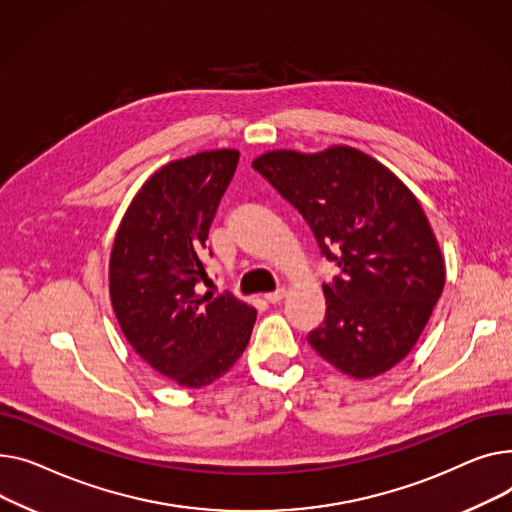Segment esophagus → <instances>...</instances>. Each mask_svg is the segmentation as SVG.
Segmentation results:
<instances>
[{"label": "esophagus", "mask_w": 512, "mask_h": 512, "mask_svg": "<svg viewBox=\"0 0 512 512\" xmlns=\"http://www.w3.org/2000/svg\"><path fill=\"white\" fill-rule=\"evenodd\" d=\"M287 297V289L285 287H281V289H277L275 293H268V295H264V299L268 304H279L281 299H285Z\"/></svg>", "instance_id": "obj_1"}]
</instances>
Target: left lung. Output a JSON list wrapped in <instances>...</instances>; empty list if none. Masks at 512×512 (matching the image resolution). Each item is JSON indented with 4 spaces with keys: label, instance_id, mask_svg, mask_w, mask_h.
Listing matches in <instances>:
<instances>
[{
    "label": "left lung",
    "instance_id": "8db88e82",
    "mask_svg": "<svg viewBox=\"0 0 512 512\" xmlns=\"http://www.w3.org/2000/svg\"><path fill=\"white\" fill-rule=\"evenodd\" d=\"M252 167L310 225L341 277L322 285L326 320L308 343L339 372L366 380L409 355L442 295L446 270L422 204L368 153L277 148ZM336 246V254L329 248Z\"/></svg>",
    "mask_w": 512,
    "mask_h": 512
}]
</instances>
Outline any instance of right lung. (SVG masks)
I'll return each instance as SVG.
<instances>
[{
    "label": "right lung",
    "mask_w": 512,
    "mask_h": 512,
    "mask_svg": "<svg viewBox=\"0 0 512 512\" xmlns=\"http://www.w3.org/2000/svg\"><path fill=\"white\" fill-rule=\"evenodd\" d=\"M239 150H202L150 175L117 227L109 295L144 362L184 388L227 374L250 343L256 310L233 295H200L204 248Z\"/></svg>",
    "instance_id": "add662e5"
}]
</instances>
